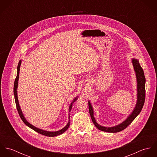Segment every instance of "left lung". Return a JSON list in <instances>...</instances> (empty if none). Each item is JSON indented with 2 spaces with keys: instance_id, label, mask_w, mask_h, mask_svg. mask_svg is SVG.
Returning <instances> with one entry per match:
<instances>
[{
  "instance_id": "8db88e82",
  "label": "left lung",
  "mask_w": 157,
  "mask_h": 157,
  "mask_svg": "<svg viewBox=\"0 0 157 157\" xmlns=\"http://www.w3.org/2000/svg\"><path fill=\"white\" fill-rule=\"evenodd\" d=\"M132 63L134 69L136 79V89H137V96H136V102L135 106L134 109L127 117V118L123 121L122 123H120L118 125L112 127H106L101 126L95 120V118L94 116V109L91 105L90 100H88V106H89V112L91 119L95 127L99 130L106 132L110 133H116L120 131H123L137 117V115L140 113L145 101V84H146V78L144 74V71L141 67L139 60L136 59H132Z\"/></svg>"
}]
</instances>
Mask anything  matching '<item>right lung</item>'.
Listing matches in <instances>:
<instances>
[{
	"label": "right lung",
	"instance_id": "1",
	"mask_svg": "<svg viewBox=\"0 0 157 157\" xmlns=\"http://www.w3.org/2000/svg\"><path fill=\"white\" fill-rule=\"evenodd\" d=\"M21 63H22V60H21L19 62L18 66L17 67V76L16 78L15 79L14 81V99H15V102H16V108L17 109V111L19 112V114L20 115V117L21 118V119L22 120L23 122L29 128H30L31 129H33L34 131H35L36 132L40 134L44 135L45 136H57L59 135L62 134L63 133H64L69 126L70 124V115L69 113L71 111L72 107V104L78 99V96H77L76 97H75L73 100L72 101V102L71 103L69 106V121L67 122V124L62 129L59 130V131H45V130H43L41 129H39L38 128H36V126H33V124H31V123H29L27 120L25 118L23 113L22 109L21 108V106L19 105V100H18V97H17V86H18V83H19V71H20V67H21Z\"/></svg>",
	"mask_w": 157,
	"mask_h": 157
}]
</instances>
